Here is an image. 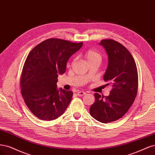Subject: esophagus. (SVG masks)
Segmentation results:
<instances>
[{"instance_id":"esophagus-1","label":"esophagus","mask_w":155,"mask_h":155,"mask_svg":"<svg viewBox=\"0 0 155 155\" xmlns=\"http://www.w3.org/2000/svg\"><path fill=\"white\" fill-rule=\"evenodd\" d=\"M86 92L80 91L77 92V95L78 96H83V95H84V94H86Z\"/></svg>"}]
</instances>
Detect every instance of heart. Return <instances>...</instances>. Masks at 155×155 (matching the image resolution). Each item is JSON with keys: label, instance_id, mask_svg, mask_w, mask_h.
<instances>
[{"label": "heart", "instance_id": "obj_1", "mask_svg": "<svg viewBox=\"0 0 155 155\" xmlns=\"http://www.w3.org/2000/svg\"><path fill=\"white\" fill-rule=\"evenodd\" d=\"M84 57L87 64L94 61H101L102 55L96 49H89L85 51Z\"/></svg>", "mask_w": 155, "mask_h": 155}]
</instances>
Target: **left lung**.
I'll list each match as a JSON object with an SVG mask.
<instances>
[{
  "label": "left lung",
  "instance_id": "8db88e82",
  "mask_svg": "<svg viewBox=\"0 0 155 155\" xmlns=\"http://www.w3.org/2000/svg\"><path fill=\"white\" fill-rule=\"evenodd\" d=\"M100 45L108 55L104 80L112 89L108 97L94 93L95 101L89 113L97 120L109 123L122 118L133 104L138 91V71L133 56L122 44L113 39H104Z\"/></svg>",
  "mask_w": 155,
  "mask_h": 155
}]
</instances>
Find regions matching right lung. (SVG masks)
I'll use <instances>...</instances> for the list:
<instances>
[{"mask_svg": "<svg viewBox=\"0 0 155 155\" xmlns=\"http://www.w3.org/2000/svg\"><path fill=\"white\" fill-rule=\"evenodd\" d=\"M82 44L52 38L38 44L28 54L20 86L25 103L38 118L53 120L66 111L73 93L62 88L58 90L57 78L66 72L69 58Z\"/></svg>", "mask_w": 155, "mask_h": 155, "instance_id": "add662e5", "label": "right lung"}]
</instances>
